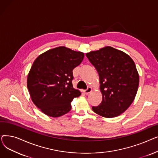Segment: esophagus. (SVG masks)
Masks as SVG:
<instances>
[{
	"label": "esophagus",
	"instance_id": "34e87169",
	"mask_svg": "<svg viewBox=\"0 0 158 158\" xmlns=\"http://www.w3.org/2000/svg\"><path fill=\"white\" fill-rule=\"evenodd\" d=\"M92 88H91V87H88L86 89L84 90V93H85V94L88 95V94H89L91 92H92Z\"/></svg>",
	"mask_w": 158,
	"mask_h": 158
}]
</instances>
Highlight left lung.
Returning a JSON list of instances; mask_svg holds the SVG:
<instances>
[{
  "instance_id": "left-lung-1",
  "label": "left lung",
  "mask_w": 158,
  "mask_h": 158,
  "mask_svg": "<svg viewBox=\"0 0 158 158\" xmlns=\"http://www.w3.org/2000/svg\"><path fill=\"white\" fill-rule=\"evenodd\" d=\"M96 69L102 95L93 111L101 117L113 118L123 113L135 100L139 74L134 61L126 53L107 46L86 54Z\"/></svg>"
}]
</instances>
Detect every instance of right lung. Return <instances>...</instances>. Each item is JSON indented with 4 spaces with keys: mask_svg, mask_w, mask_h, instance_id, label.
I'll return each mask as SVG.
<instances>
[{
    "mask_svg": "<svg viewBox=\"0 0 158 158\" xmlns=\"http://www.w3.org/2000/svg\"><path fill=\"white\" fill-rule=\"evenodd\" d=\"M83 52L61 46L40 54L28 73L31 100L44 114L59 117L69 112L71 102L81 95L73 88L72 70L83 60Z\"/></svg>",
    "mask_w": 158,
    "mask_h": 158,
    "instance_id": "1",
    "label": "right lung"
}]
</instances>
